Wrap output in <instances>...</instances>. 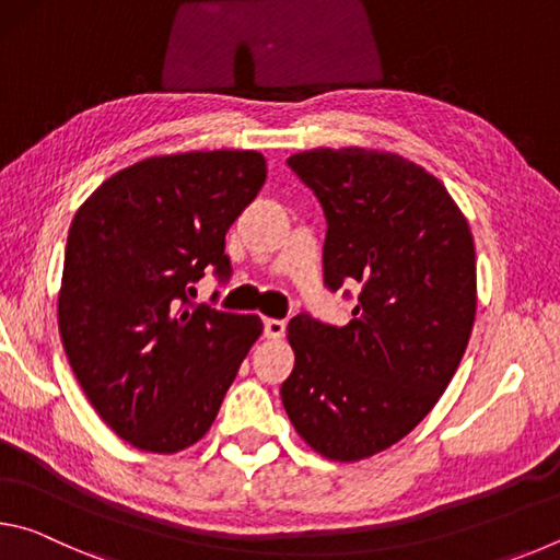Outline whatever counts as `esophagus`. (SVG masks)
<instances>
[{
    "mask_svg": "<svg viewBox=\"0 0 560 560\" xmlns=\"http://www.w3.org/2000/svg\"><path fill=\"white\" fill-rule=\"evenodd\" d=\"M287 334V324L279 318H264V336L271 338V340H279Z\"/></svg>",
    "mask_w": 560,
    "mask_h": 560,
    "instance_id": "34e87169",
    "label": "esophagus"
}]
</instances>
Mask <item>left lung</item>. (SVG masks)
<instances>
[{
  "label": "left lung",
  "mask_w": 560,
  "mask_h": 560,
  "mask_svg": "<svg viewBox=\"0 0 560 560\" xmlns=\"http://www.w3.org/2000/svg\"><path fill=\"white\" fill-rule=\"evenodd\" d=\"M289 165L324 205L326 283L363 291L346 326L291 320L281 400L311 450L360 462L410 434L457 373L477 318L474 236L447 187L397 153L314 148Z\"/></svg>",
  "instance_id": "left-lung-1"
}]
</instances>
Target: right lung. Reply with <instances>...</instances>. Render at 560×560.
Wrapping results in <instances>:
<instances>
[{"mask_svg":"<svg viewBox=\"0 0 560 560\" xmlns=\"http://www.w3.org/2000/svg\"><path fill=\"white\" fill-rule=\"evenodd\" d=\"M267 179L257 150L153 155L118 170L75 212L59 334L101 420L136 450L175 454L210 432L264 324L192 306V283L230 273L226 230Z\"/></svg>","mask_w":560,"mask_h":560,"instance_id":"add662e5","label":"right lung"}]
</instances>
